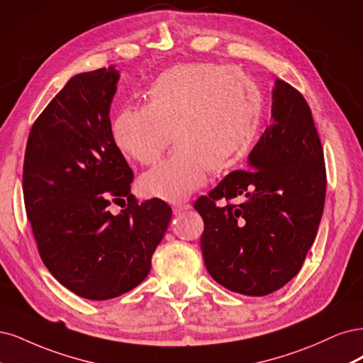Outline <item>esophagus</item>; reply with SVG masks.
I'll use <instances>...</instances> for the list:
<instances>
[{
    "label": "esophagus",
    "instance_id": "obj_1",
    "mask_svg": "<svg viewBox=\"0 0 363 363\" xmlns=\"http://www.w3.org/2000/svg\"><path fill=\"white\" fill-rule=\"evenodd\" d=\"M189 209H191L190 203H174L173 205V211L177 213V214L184 213V211H189Z\"/></svg>",
    "mask_w": 363,
    "mask_h": 363
}]
</instances>
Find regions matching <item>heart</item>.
<instances>
[{
  "instance_id": "b5f03b06",
  "label": "heart",
  "mask_w": 363,
  "mask_h": 363,
  "mask_svg": "<svg viewBox=\"0 0 363 363\" xmlns=\"http://www.w3.org/2000/svg\"><path fill=\"white\" fill-rule=\"evenodd\" d=\"M145 105L114 114V146L140 164H154L173 140L172 155L140 178L147 197L181 202L247 154L264 111L253 78L226 65L184 63L160 74L145 91Z\"/></svg>"
}]
</instances>
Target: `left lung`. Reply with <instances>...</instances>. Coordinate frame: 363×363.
Masks as SVG:
<instances>
[{
	"label": "left lung",
	"mask_w": 363,
	"mask_h": 363,
	"mask_svg": "<svg viewBox=\"0 0 363 363\" xmlns=\"http://www.w3.org/2000/svg\"><path fill=\"white\" fill-rule=\"evenodd\" d=\"M249 170L229 173L194 202L205 229L201 249L221 286L261 297L282 288L305 262L325 199V166L312 113L282 79L272 91L270 125L249 154ZM242 196L218 207L220 198Z\"/></svg>",
	"instance_id": "1"
}]
</instances>
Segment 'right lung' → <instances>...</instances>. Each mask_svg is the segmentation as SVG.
<instances>
[{"label": "right lung", "instance_id": "1", "mask_svg": "<svg viewBox=\"0 0 363 363\" xmlns=\"http://www.w3.org/2000/svg\"><path fill=\"white\" fill-rule=\"evenodd\" d=\"M119 77L114 66L72 77L34 122L26 149L22 189L40 258L89 300L142 284L172 218L164 201L138 203L130 193L134 173L110 134ZM111 201L124 203L119 215Z\"/></svg>", "mask_w": 363, "mask_h": 363}]
</instances>
